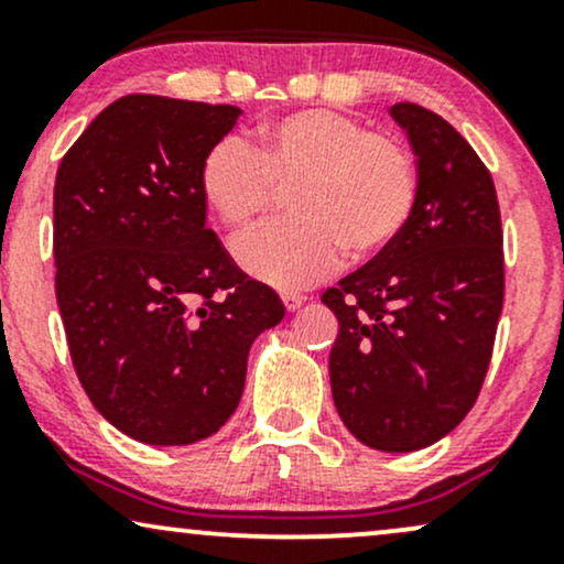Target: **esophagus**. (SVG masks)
<instances>
[{
  "label": "esophagus",
  "instance_id": "1",
  "mask_svg": "<svg viewBox=\"0 0 564 564\" xmlns=\"http://www.w3.org/2000/svg\"><path fill=\"white\" fill-rule=\"evenodd\" d=\"M281 300H283V304H286L289 313H296V310H300L302 304L307 302L302 294H281Z\"/></svg>",
  "mask_w": 564,
  "mask_h": 564
}]
</instances>
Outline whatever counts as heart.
Returning a JSON list of instances; mask_svg holds the SVG:
<instances>
[{"label":"heart","instance_id":"1","mask_svg":"<svg viewBox=\"0 0 564 564\" xmlns=\"http://www.w3.org/2000/svg\"><path fill=\"white\" fill-rule=\"evenodd\" d=\"M291 184L296 217L232 243L246 273L275 289L321 281L345 251L355 262L379 257L411 223L419 198L416 159L403 142L326 108L264 121L254 148L219 140L198 170L200 196L230 230L249 228L273 206L278 187Z\"/></svg>","mask_w":564,"mask_h":564}]
</instances>
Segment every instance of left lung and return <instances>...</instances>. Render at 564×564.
Masks as SVG:
<instances>
[{
    "label": "left lung",
    "mask_w": 564,
    "mask_h": 564,
    "mask_svg": "<svg viewBox=\"0 0 564 564\" xmlns=\"http://www.w3.org/2000/svg\"><path fill=\"white\" fill-rule=\"evenodd\" d=\"M419 170L411 223L321 296L339 321L334 405L360 443L411 453L456 430L480 394L503 304L490 172L443 116L390 106Z\"/></svg>",
    "instance_id": "1"
}]
</instances>
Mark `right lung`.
Returning a JSON list of instances; mask_svg holds the SVG:
<instances>
[{"label":"right lung","instance_id":"obj_1","mask_svg":"<svg viewBox=\"0 0 564 564\" xmlns=\"http://www.w3.org/2000/svg\"><path fill=\"white\" fill-rule=\"evenodd\" d=\"M241 108L127 95L55 177V294L84 392L116 430L191 445L232 416L254 339L283 321L270 286L206 228L198 170Z\"/></svg>","mask_w":564,"mask_h":564}]
</instances>
